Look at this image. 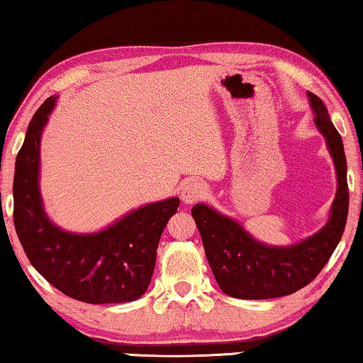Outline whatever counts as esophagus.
<instances>
[{"mask_svg":"<svg viewBox=\"0 0 363 363\" xmlns=\"http://www.w3.org/2000/svg\"><path fill=\"white\" fill-rule=\"evenodd\" d=\"M208 195V186L201 182H190L183 186L182 190V200L186 203V205H191V203L200 201L201 198Z\"/></svg>","mask_w":363,"mask_h":363,"instance_id":"34e87169","label":"esophagus"}]
</instances>
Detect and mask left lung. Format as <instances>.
<instances>
[{"instance_id": "obj_1", "label": "left lung", "mask_w": 363, "mask_h": 363, "mask_svg": "<svg viewBox=\"0 0 363 363\" xmlns=\"http://www.w3.org/2000/svg\"><path fill=\"white\" fill-rule=\"evenodd\" d=\"M307 97L317 130L325 138L337 177L329 220L319 231L294 245L271 246L257 241L236 220L221 215L205 203L191 208L213 276L221 291L231 297L272 299L302 289L327 264L344 235L349 213L344 143L325 104L312 92H307Z\"/></svg>"}]
</instances>
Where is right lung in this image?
I'll list each match as a JSON object with an SVG mask.
<instances>
[{
  "instance_id": "right-lung-1",
  "label": "right lung",
  "mask_w": 363,
  "mask_h": 363,
  "mask_svg": "<svg viewBox=\"0 0 363 363\" xmlns=\"http://www.w3.org/2000/svg\"><path fill=\"white\" fill-rule=\"evenodd\" d=\"M57 96H51L29 122L14 165V228L28 259L44 279L87 304L130 302L145 294L158 241L177 213L180 198L148 203L94 233L57 226L44 210L39 190L41 137Z\"/></svg>"
}]
</instances>
